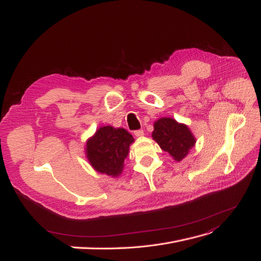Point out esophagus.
I'll use <instances>...</instances> for the list:
<instances>
[{
    "label": "esophagus",
    "mask_w": 261,
    "mask_h": 261,
    "mask_svg": "<svg viewBox=\"0 0 261 261\" xmlns=\"http://www.w3.org/2000/svg\"><path fill=\"white\" fill-rule=\"evenodd\" d=\"M134 136H136L137 138H142L143 136H144V131H143V130H137V131H134Z\"/></svg>",
    "instance_id": "esophagus-1"
}]
</instances>
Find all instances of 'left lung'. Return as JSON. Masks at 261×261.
I'll list each match as a JSON object with an SVG mask.
<instances>
[{
	"mask_svg": "<svg viewBox=\"0 0 261 261\" xmlns=\"http://www.w3.org/2000/svg\"><path fill=\"white\" fill-rule=\"evenodd\" d=\"M152 138L176 162H181L196 142L187 124L179 123L169 117L155 121Z\"/></svg>",
	"mask_w": 261,
	"mask_h": 261,
	"instance_id": "obj_1",
	"label": "left lung"
}]
</instances>
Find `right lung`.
<instances>
[{
    "mask_svg": "<svg viewBox=\"0 0 261 261\" xmlns=\"http://www.w3.org/2000/svg\"><path fill=\"white\" fill-rule=\"evenodd\" d=\"M133 142V137L125 129H116L112 125L99 128L87 142L89 163L97 172L117 178L122 172L124 159Z\"/></svg>",
    "mask_w": 261,
    "mask_h": 261,
    "instance_id": "1",
    "label": "right lung"
}]
</instances>
